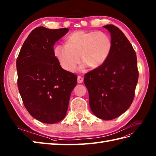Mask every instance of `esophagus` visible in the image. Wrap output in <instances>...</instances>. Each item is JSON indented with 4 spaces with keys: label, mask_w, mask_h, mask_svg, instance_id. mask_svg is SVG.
<instances>
[{
    "label": "esophagus",
    "mask_w": 156,
    "mask_h": 156,
    "mask_svg": "<svg viewBox=\"0 0 156 156\" xmlns=\"http://www.w3.org/2000/svg\"><path fill=\"white\" fill-rule=\"evenodd\" d=\"M83 81V77L80 75H78L77 77V82L79 83H81Z\"/></svg>",
    "instance_id": "1"
}]
</instances>
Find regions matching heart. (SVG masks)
Returning <instances> with one entry per match:
<instances>
[{
  "mask_svg": "<svg viewBox=\"0 0 156 156\" xmlns=\"http://www.w3.org/2000/svg\"><path fill=\"white\" fill-rule=\"evenodd\" d=\"M65 44L55 46L54 53L61 67L67 71L75 69L80 62V55L82 62L91 69L99 68L107 62L112 49L111 36L102 31L74 32L66 37Z\"/></svg>",
  "mask_w": 156,
  "mask_h": 156,
  "instance_id": "heart-1",
  "label": "heart"
}]
</instances>
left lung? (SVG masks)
Segmentation results:
<instances>
[{"label":"left lung","mask_w":156,"mask_h":156,"mask_svg":"<svg viewBox=\"0 0 156 156\" xmlns=\"http://www.w3.org/2000/svg\"><path fill=\"white\" fill-rule=\"evenodd\" d=\"M111 33L112 49L103 66L85 75L84 83L90 110L97 117L109 120L120 116L130 107L138 80L136 54L121 30L104 26Z\"/></svg>","instance_id":"8db88e82"}]
</instances>
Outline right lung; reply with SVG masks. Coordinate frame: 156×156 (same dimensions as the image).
Wrapping results in <instances>:
<instances>
[{
    "label": "right lung",
    "mask_w": 156,
    "mask_h": 156,
    "mask_svg": "<svg viewBox=\"0 0 156 156\" xmlns=\"http://www.w3.org/2000/svg\"><path fill=\"white\" fill-rule=\"evenodd\" d=\"M67 28L40 26L25 40L16 60L18 87L24 107L34 119L54 124L65 118L77 76L62 69L54 53Z\"/></svg>",
    "instance_id": "obj_1"
}]
</instances>
